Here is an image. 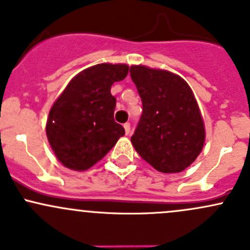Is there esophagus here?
Wrapping results in <instances>:
<instances>
[{
	"mask_svg": "<svg viewBox=\"0 0 250 250\" xmlns=\"http://www.w3.org/2000/svg\"><path fill=\"white\" fill-rule=\"evenodd\" d=\"M124 128H125V133H126V135H128V133H130V131H131L130 123H126V124H124Z\"/></svg>",
	"mask_w": 250,
	"mask_h": 250,
	"instance_id": "34e87169",
	"label": "esophagus"
}]
</instances>
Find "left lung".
I'll use <instances>...</instances> for the list:
<instances>
[{
    "label": "left lung",
    "mask_w": 250,
    "mask_h": 250,
    "mask_svg": "<svg viewBox=\"0 0 250 250\" xmlns=\"http://www.w3.org/2000/svg\"><path fill=\"white\" fill-rule=\"evenodd\" d=\"M143 112L131 142L143 160L163 173H178L196 160L205 144V124L187 82L165 69L130 68Z\"/></svg>",
    "instance_id": "1"
}]
</instances>
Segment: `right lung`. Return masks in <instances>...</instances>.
Returning <instances> with one entry per match:
<instances>
[{
	"instance_id": "add662e5",
	"label": "right lung",
	"mask_w": 250,
	"mask_h": 250,
	"mask_svg": "<svg viewBox=\"0 0 250 250\" xmlns=\"http://www.w3.org/2000/svg\"><path fill=\"white\" fill-rule=\"evenodd\" d=\"M128 66L99 63L67 84L49 112L45 132L58 160L73 171H85L101 160L125 135L115 123L110 87L127 76Z\"/></svg>"
}]
</instances>
